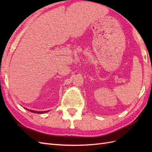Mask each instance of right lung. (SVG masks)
<instances>
[{
    "instance_id": "1",
    "label": "right lung",
    "mask_w": 152,
    "mask_h": 152,
    "mask_svg": "<svg viewBox=\"0 0 152 152\" xmlns=\"http://www.w3.org/2000/svg\"><path fill=\"white\" fill-rule=\"evenodd\" d=\"M25 108L26 109V110H27L28 111H30V112H33V113H37V114H42V113H46V112H49V110H48V111H43V112H41V111H34V110H32L27 109V108Z\"/></svg>"
}]
</instances>
